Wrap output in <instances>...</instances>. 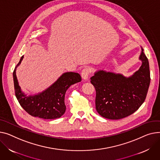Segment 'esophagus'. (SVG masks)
I'll list each match as a JSON object with an SVG mask.
<instances>
[{
	"mask_svg": "<svg viewBox=\"0 0 160 160\" xmlns=\"http://www.w3.org/2000/svg\"><path fill=\"white\" fill-rule=\"evenodd\" d=\"M91 71V69H89V68H84V69L82 71V72H81L82 78L83 80H88Z\"/></svg>",
	"mask_w": 160,
	"mask_h": 160,
	"instance_id": "obj_1",
	"label": "esophagus"
}]
</instances>
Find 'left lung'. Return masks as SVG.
<instances>
[{
    "mask_svg": "<svg viewBox=\"0 0 160 160\" xmlns=\"http://www.w3.org/2000/svg\"><path fill=\"white\" fill-rule=\"evenodd\" d=\"M142 66L132 75L98 70L91 78L95 88L96 109L103 118L119 120L136 111L144 102L151 77L148 60L141 47Z\"/></svg>",
    "mask_w": 160,
    "mask_h": 160,
    "instance_id": "obj_1",
    "label": "left lung"
}]
</instances>
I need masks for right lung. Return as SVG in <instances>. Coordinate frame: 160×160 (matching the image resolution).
I'll return each instance as SVG.
<instances>
[{
  "label": "right lung",
  "mask_w": 160,
  "mask_h": 160,
  "mask_svg": "<svg viewBox=\"0 0 160 160\" xmlns=\"http://www.w3.org/2000/svg\"><path fill=\"white\" fill-rule=\"evenodd\" d=\"M24 56L20 58L13 76L15 96L20 105L28 114L34 117L46 120L60 118L65 113V94L72 85L82 80L77 72H66L53 83L51 86L41 92L27 95L20 87L16 75L17 68L20 64Z\"/></svg>",
  "instance_id": "obj_1"
}]
</instances>
